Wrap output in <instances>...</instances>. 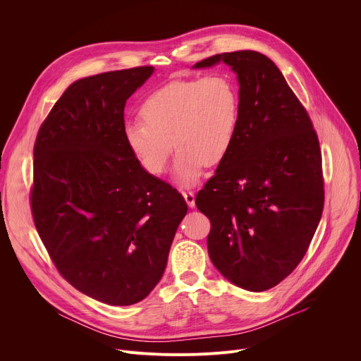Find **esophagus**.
Returning a JSON list of instances; mask_svg holds the SVG:
<instances>
[{"label": "esophagus", "mask_w": 361, "mask_h": 361, "mask_svg": "<svg viewBox=\"0 0 361 361\" xmlns=\"http://www.w3.org/2000/svg\"><path fill=\"white\" fill-rule=\"evenodd\" d=\"M183 197H184V200H185V202L188 204V207H194L195 205V197H194V194L191 192V191H183Z\"/></svg>", "instance_id": "obj_1"}]
</instances>
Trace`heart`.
Wrapping results in <instances>:
<instances>
[{
	"label": "heart",
	"instance_id": "obj_1",
	"mask_svg": "<svg viewBox=\"0 0 361 361\" xmlns=\"http://www.w3.org/2000/svg\"><path fill=\"white\" fill-rule=\"evenodd\" d=\"M140 114L144 123L130 121L123 128L133 157L145 173L160 176L176 147L174 178L181 185H192L205 164L221 163L234 142L240 121L238 87L227 74L176 80L154 91Z\"/></svg>",
	"mask_w": 361,
	"mask_h": 361
}]
</instances>
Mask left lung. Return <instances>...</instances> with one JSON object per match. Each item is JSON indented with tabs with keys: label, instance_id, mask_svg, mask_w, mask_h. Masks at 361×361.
Returning a JSON list of instances; mask_svg holds the SVG:
<instances>
[{
	"label": "left lung",
	"instance_id": "1",
	"mask_svg": "<svg viewBox=\"0 0 361 361\" xmlns=\"http://www.w3.org/2000/svg\"><path fill=\"white\" fill-rule=\"evenodd\" d=\"M237 75L240 121L197 209L212 221L209 255L233 284L264 291L302 260L323 213L322 152L313 124L277 66L244 49L205 59Z\"/></svg>",
	"mask_w": 361,
	"mask_h": 361
}]
</instances>
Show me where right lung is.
Instances as JSON below:
<instances>
[{
	"instance_id": "obj_1",
	"label": "right lung",
	"mask_w": 361,
	"mask_h": 361,
	"mask_svg": "<svg viewBox=\"0 0 361 361\" xmlns=\"http://www.w3.org/2000/svg\"><path fill=\"white\" fill-rule=\"evenodd\" d=\"M154 73L135 67L73 82L39 127L31 210L60 274L110 305H131L161 280L187 214L180 192L145 173L124 135L127 99Z\"/></svg>"
}]
</instances>
